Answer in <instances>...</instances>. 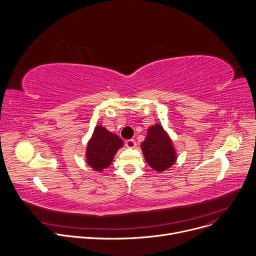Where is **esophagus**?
<instances>
[{"label":"esophagus","mask_w":256,"mask_h":256,"mask_svg":"<svg viewBox=\"0 0 256 256\" xmlns=\"http://www.w3.org/2000/svg\"><path fill=\"white\" fill-rule=\"evenodd\" d=\"M136 145H137V143H136V141L134 139H130V140L126 141V146L128 148H134V147H136Z\"/></svg>","instance_id":"34e87169"}]
</instances>
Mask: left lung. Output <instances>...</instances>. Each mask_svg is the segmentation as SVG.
<instances>
[{
  "label": "left lung",
  "instance_id": "1",
  "mask_svg": "<svg viewBox=\"0 0 256 256\" xmlns=\"http://www.w3.org/2000/svg\"><path fill=\"white\" fill-rule=\"evenodd\" d=\"M141 148L148 164L158 172L164 171L176 160V152L172 141L160 124L148 128L145 141L141 143Z\"/></svg>",
  "mask_w": 256,
  "mask_h": 256
}]
</instances>
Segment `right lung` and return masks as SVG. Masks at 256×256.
Masks as SVG:
<instances>
[{"label": "right lung", "instance_id": "1", "mask_svg": "<svg viewBox=\"0 0 256 256\" xmlns=\"http://www.w3.org/2000/svg\"><path fill=\"white\" fill-rule=\"evenodd\" d=\"M122 145L124 142L118 136L102 126H98L88 146L86 160L88 166L96 171H103L111 164L115 153Z\"/></svg>", "mask_w": 256, "mask_h": 256}]
</instances>
